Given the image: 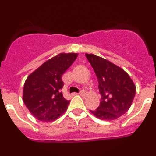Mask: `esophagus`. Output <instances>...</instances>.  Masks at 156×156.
<instances>
[{
  "mask_svg": "<svg viewBox=\"0 0 156 156\" xmlns=\"http://www.w3.org/2000/svg\"><path fill=\"white\" fill-rule=\"evenodd\" d=\"M85 94H87V91L84 90H82L80 92V95H81V96H84Z\"/></svg>",
  "mask_w": 156,
  "mask_h": 156,
  "instance_id": "obj_1",
  "label": "esophagus"
}]
</instances>
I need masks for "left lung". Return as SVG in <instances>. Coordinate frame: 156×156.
Returning a JSON list of instances; mask_svg holds the SVG:
<instances>
[{
  "mask_svg": "<svg viewBox=\"0 0 156 156\" xmlns=\"http://www.w3.org/2000/svg\"><path fill=\"white\" fill-rule=\"evenodd\" d=\"M98 80L101 102L98 108L90 111L103 120H114L124 115L131 106L136 86L129 74L107 59L86 54Z\"/></svg>",
  "mask_w": 156,
  "mask_h": 156,
  "instance_id": "8db88e82",
  "label": "left lung"
}]
</instances>
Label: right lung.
Masks as SVG:
<instances>
[{"label": "right lung", "mask_w": 156, "mask_h": 156, "mask_svg": "<svg viewBox=\"0 0 156 156\" xmlns=\"http://www.w3.org/2000/svg\"><path fill=\"white\" fill-rule=\"evenodd\" d=\"M78 53H60L48 59L26 80L23 100L30 113L43 122H52L65 113L70 101L63 97L62 77Z\"/></svg>", "instance_id": "right-lung-1"}]
</instances>
